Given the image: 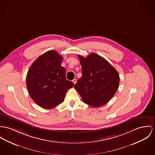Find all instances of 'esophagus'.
I'll use <instances>...</instances> for the list:
<instances>
[{"label": "esophagus", "mask_w": 155, "mask_h": 155, "mask_svg": "<svg viewBox=\"0 0 155 155\" xmlns=\"http://www.w3.org/2000/svg\"><path fill=\"white\" fill-rule=\"evenodd\" d=\"M72 82L74 83V84H76V83H77V80H76V79H74V80H72Z\"/></svg>", "instance_id": "obj_1"}]
</instances>
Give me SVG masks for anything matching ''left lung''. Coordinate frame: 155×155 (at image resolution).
<instances>
[{
    "label": "left lung",
    "mask_w": 155,
    "mask_h": 155,
    "mask_svg": "<svg viewBox=\"0 0 155 155\" xmlns=\"http://www.w3.org/2000/svg\"><path fill=\"white\" fill-rule=\"evenodd\" d=\"M82 77L74 88L84 103L92 107L105 105L116 93L119 85V74L102 57L93 53L84 58L78 55Z\"/></svg>",
    "instance_id": "left-lung-1"
}]
</instances>
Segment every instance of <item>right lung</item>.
<instances>
[{"label":"right lung","mask_w":155,"mask_h":155,"mask_svg":"<svg viewBox=\"0 0 155 155\" xmlns=\"http://www.w3.org/2000/svg\"><path fill=\"white\" fill-rule=\"evenodd\" d=\"M63 57L54 50L39 57L26 75L29 94L40 107L51 109L61 104L67 91L74 83L66 79L65 68L61 66Z\"/></svg>","instance_id":"right-lung-1"}]
</instances>
